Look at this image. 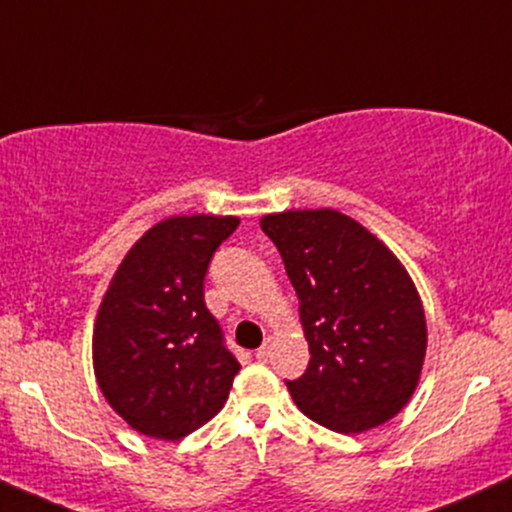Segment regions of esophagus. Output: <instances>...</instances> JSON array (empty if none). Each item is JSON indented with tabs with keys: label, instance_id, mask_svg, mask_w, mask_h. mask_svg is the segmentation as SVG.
<instances>
[{
	"label": "esophagus",
	"instance_id": "1",
	"mask_svg": "<svg viewBox=\"0 0 512 512\" xmlns=\"http://www.w3.org/2000/svg\"><path fill=\"white\" fill-rule=\"evenodd\" d=\"M269 356H272V339H264V344L255 351V358L257 361H267Z\"/></svg>",
	"mask_w": 512,
	"mask_h": 512
}]
</instances>
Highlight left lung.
<instances>
[{
  "instance_id": "left-lung-1",
  "label": "left lung",
  "mask_w": 512,
  "mask_h": 512,
  "mask_svg": "<svg viewBox=\"0 0 512 512\" xmlns=\"http://www.w3.org/2000/svg\"><path fill=\"white\" fill-rule=\"evenodd\" d=\"M301 305L310 361L286 380L308 419L363 433L399 414L419 385L426 315L402 262L361 223L334 209L267 214Z\"/></svg>"
}]
</instances>
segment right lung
<instances>
[{
    "mask_svg": "<svg viewBox=\"0 0 512 512\" xmlns=\"http://www.w3.org/2000/svg\"><path fill=\"white\" fill-rule=\"evenodd\" d=\"M236 216H173L144 233L110 281L93 370L134 431L180 440L219 414L240 370L204 303V276Z\"/></svg>",
    "mask_w": 512,
    "mask_h": 512,
    "instance_id": "obj_1",
    "label": "right lung"
}]
</instances>
